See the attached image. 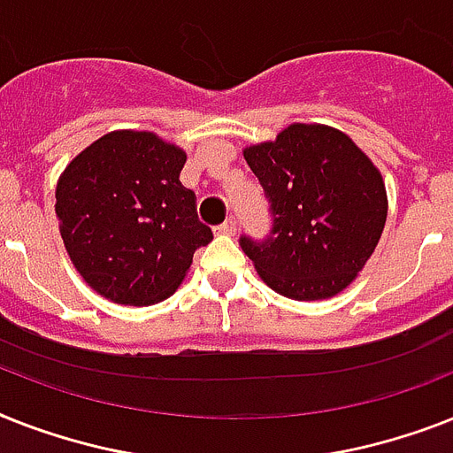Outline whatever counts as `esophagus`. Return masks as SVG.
Returning <instances> with one entry per match:
<instances>
[{"label":"esophagus","instance_id":"obj_1","mask_svg":"<svg viewBox=\"0 0 453 453\" xmlns=\"http://www.w3.org/2000/svg\"><path fill=\"white\" fill-rule=\"evenodd\" d=\"M216 230H219V234H226V237H233V234L237 233V220H234L233 216H230V219L223 220V223H220V226L216 227Z\"/></svg>","mask_w":453,"mask_h":453}]
</instances>
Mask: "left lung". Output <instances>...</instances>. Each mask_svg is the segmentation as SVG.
<instances>
[{
	"label": "left lung",
	"instance_id": "1",
	"mask_svg": "<svg viewBox=\"0 0 453 453\" xmlns=\"http://www.w3.org/2000/svg\"><path fill=\"white\" fill-rule=\"evenodd\" d=\"M244 160L270 200L272 233L239 239L260 279L279 296L311 303L347 288L384 233L381 172L349 134L293 123L274 142L246 146Z\"/></svg>",
	"mask_w": 453,
	"mask_h": 453
}]
</instances>
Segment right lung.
<instances>
[{
    "instance_id": "add662e5",
    "label": "right lung",
    "mask_w": 453,
    "mask_h": 453,
    "mask_svg": "<svg viewBox=\"0 0 453 453\" xmlns=\"http://www.w3.org/2000/svg\"><path fill=\"white\" fill-rule=\"evenodd\" d=\"M186 150L153 132L113 130L83 149L58 179L55 216L69 260L106 300L163 303L214 234L179 174Z\"/></svg>"
}]
</instances>
